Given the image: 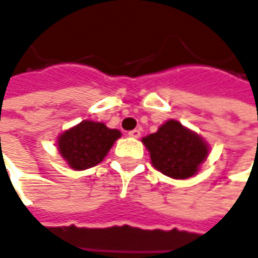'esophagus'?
Segmentation results:
<instances>
[{
  "instance_id": "1",
  "label": "esophagus",
  "mask_w": 258,
  "mask_h": 258,
  "mask_svg": "<svg viewBox=\"0 0 258 258\" xmlns=\"http://www.w3.org/2000/svg\"><path fill=\"white\" fill-rule=\"evenodd\" d=\"M127 135L131 136V138H139L141 136V129H134V131L127 132Z\"/></svg>"
}]
</instances>
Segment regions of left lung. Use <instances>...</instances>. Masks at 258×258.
<instances>
[{
	"label": "left lung",
	"mask_w": 258,
	"mask_h": 258,
	"mask_svg": "<svg viewBox=\"0 0 258 258\" xmlns=\"http://www.w3.org/2000/svg\"><path fill=\"white\" fill-rule=\"evenodd\" d=\"M148 148L152 165L171 178H188L198 173V168L208 157L206 142L186 129L177 120H168L142 139Z\"/></svg>",
	"instance_id": "obj_1"
}]
</instances>
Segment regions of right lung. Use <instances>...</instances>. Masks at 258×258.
Here are the masks:
<instances>
[{"label": "right lung", "instance_id": "1", "mask_svg": "<svg viewBox=\"0 0 258 258\" xmlns=\"http://www.w3.org/2000/svg\"><path fill=\"white\" fill-rule=\"evenodd\" d=\"M119 138L117 129H109L104 123L84 120L59 136L58 149L70 167L85 170L103 161Z\"/></svg>", "mask_w": 258, "mask_h": 258}]
</instances>
